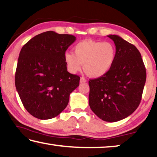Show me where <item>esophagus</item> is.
<instances>
[{
  "instance_id": "obj_1",
  "label": "esophagus",
  "mask_w": 157,
  "mask_h": 157,
  "mask_svg": "<svg viewBox=\"0 0 157 157\" xmlns=\"http://www.w3.org/2000/svg\"><path fill=\"white\" fill-rule=\"evenodd\" d=\"M80 83H85V82H86V79H85L84 78H83V77H82V78H80Z\"/></svg>"
}]
</instances>
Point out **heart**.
<instances>
[{
  "mask_svg": "<svg viewBox=\"0 0 157 157\" xmlns=\"http://www.w3.org/2000/svg\"><path fill=\"white\" fill-rule=\"evenodd\" d=\"M116 57V49L111 42L84 40L76 44L73 53L66 52L64 60L71 73L84 71L91 78H100L112 67Z\"/></svg>",
  "mask_w": 157,
  "mask_h": 157,
  "instance_id": "obj_1",
  "label": "heart"
}]
</instances>
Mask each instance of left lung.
<instances>
[{
  "label": "left lung",
  "instance_id": "left-lung-1",
  "mask_svg": "<svg viewBox=\"0 0 157 157\" xmlns=\"http://www.w3.org/2000/svg\"><path fill=\"white\" fill-rule=\"evenodd\" d=\"M107 36L115 44L116 60L107 73L89 81V102L93 112L102 121L116 122L131 115L139 107L146 70L136 46L118 35Z\"/></svg>",
  "mask_w": 157,
  "mask_h": 157
}]
</instances>
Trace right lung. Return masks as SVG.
Instances as JSON below:
<instances>
[{
  "label": "right lung",
  "instance_id": "1",
  "mask_svg": "<svg viewBox=\"0 0 157 157\" xmlns=\"http://www.w3.org/2000/svg\"><path fill=\"white\" fill-rule=\"evenodd\" d=\"M76 40L71 34L47 31L23 46L15 74L16 88L23 106L41 120L55 118L67 106L80 78L67 71L64 55Z\"/></svg>",
  "mask_w": 157,
  "mask_h": 157
}]
</instances>
